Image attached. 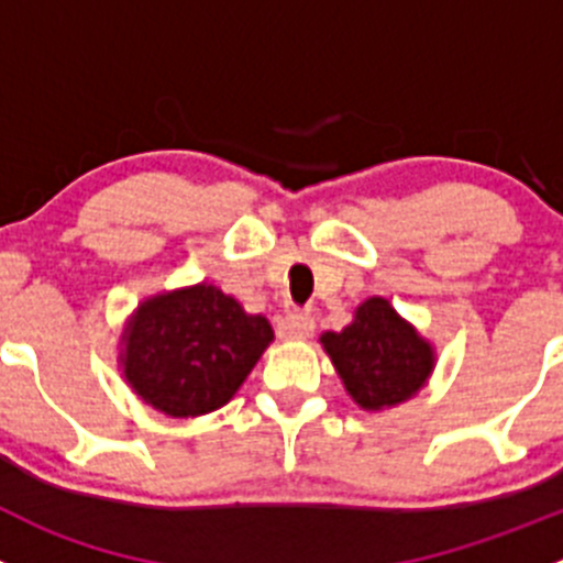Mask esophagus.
<instances>
[{"label": "esophagus", "instance_id": "1", "mask_svg": "<svg viewBox=\"0 0 563 563\" xmlns=\"http://www.w3.org/2000/svg\"><path fill=\"white\" fill-rule=\"evenodd\" d=\"M313 316L308 313H299V316H286V319H280V324H277V332H280V338H286V341H308L310 335H313Z\"/></svg>", "mask_w": 563, "mask_h": 563}]
</instances>
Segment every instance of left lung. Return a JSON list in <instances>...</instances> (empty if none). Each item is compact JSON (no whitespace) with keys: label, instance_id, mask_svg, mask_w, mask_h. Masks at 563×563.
Returning <instances> with one entry per match:
<instances>
[{"label":"left lung","instance_id":"1","mask_svg":"<svg viewBox=\"0 0 563 563\" xmlns=\"http://www.w3.org/2000/svg\"><path fill=\"white\" fill-rule=\"evenodd\" d=\"M319 343L352 401L365 412H382L415 398L438 365L434 343L385 297L360 302L354 319L341 332H321Z\"/></svg>","mask_w":563,"mask_h":563}]
</instances>
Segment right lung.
Wrapping results in <instances>:
<instances>
[{
	"instance_id": "obj_1",
	"label": "right lung",
	"mask_w": 563,
	"mask_h": 563,
	"mask_svg": "<svg viewBox=\"0 0 563 563\" xmlns=\"http://www.w3.org/2000/svg\"><path fill=\"white\" fill-rule=\"evenodd\" d=\"M269 319L247 313L214 283L145 297L123 324L118 368L140 401L167 418H198L225 407L266 346Z\"/></svg>"
}]
</instances>
